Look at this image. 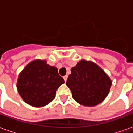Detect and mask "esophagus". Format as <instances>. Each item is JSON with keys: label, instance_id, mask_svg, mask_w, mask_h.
I'll list each match as a JSON object with an SVG mask.
<instances>
[{"label": "esophagus", "instance_id": "obj_1", "mask_svg": "<svg viewBox=\"0 0 133 133\" xmlns=\"http://www.w3.org/2000/svg\"><path fill=\"white\" fill-rule=\"evenodd\" d=\"M63 79H64V81L66 82L67 79H68V75H65V76H63Z\"/></svg>", "mask_w": 133, "mask_h": 133}]
</instances>
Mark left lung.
Masks as SVG:
<instances>
[{
  "label": "left lung",
  "mask_w": 133,
  "mask_h": 133,
  "mask_svg": "<svg viewBox=\"0 0 133 133\" xmlns=\"http://www.w3.org/2000/svg\"><path fill=\"white\" fill-rule=\"evenodd\" d=\"M66 85L77 103L93 107L105 99L110 92L112 81L97 64L81 60L71 68Z\"/></svg>",
  "instance_id": "8db88e82"
}]
</instances>
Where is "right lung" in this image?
Returning a JSON list of instances; mask_svg holds the SVG:
<instances>
[{"instance_id": "right-lung-1", "label": "right lung", "mask_w": 133, "mask_h": 133, "mask_svg": "<svg viewBox=\"0 0 133 133\" xmlns=\"http://www.w3.org/2000/svg\"><path fill=\"white\" fill-rule=\"evenodd\" d=\"M65 83L58 68L47 64L45 60H34L20 72L17 89L24 102L40 108L49 104L55 97L56 90Z\"/></svg>"}]
</instances>
